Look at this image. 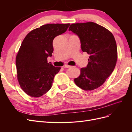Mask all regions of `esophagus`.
<instances>
[{
  "label": "esophagus",
  "mask_w": 132,
  "mask_h": 132,
  "mask_svg": "<svg viewBox=\"0 0 132 132\" xmlns=\"http://www.w3.org/2000/svg\"><path fill=\"white\" fill-rule=\"evenodd\" d=\"M64 68H71L72 67V66H70V65H65L63 67Z\"/></svg>",
  "instance_id": "1"
}]
</instances>
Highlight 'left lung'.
Listing matches in <instances>:
<instances>
[{
    "mask_svg": "<svg viewBox=\"0 0 132 132\" xmlns=\"http://www.w3.org/2000/svg\"><path fill=\"white\" fill-rule=\"evenodd\" d=\"M69 31L77 35L81 50L90 55L88 64L74 79L78 87L91 91L101 86L113 72L117 59V47L113 35L93 22L73 23Z\"/></svg>",
    "mask_w": 132,
    "mask_h": 132,
    "instance_id": "left-lung-1",
    "label": "left lung"
}]
</instances>
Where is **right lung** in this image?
I'll return each instance as SVG.
<instances>
[{
    "label": "right lung",
    "instance_id": "1",
    "mask_svg": "<svg viewBox=\"0 0 132 132\" xmlns=\"http://www.w3.org/2000/svg\"><path fill=\"white\" fill-rule=\"evenodd\" d=\"M70 23H50L28 34L16 58L18 79L25 93L34 97H40L52 86L55 75L61 67L47 62L53 52V41L67 30Z\"/></svg>",
    "mask_w": 132,
    "mask_h": 132
}]
</instances>
